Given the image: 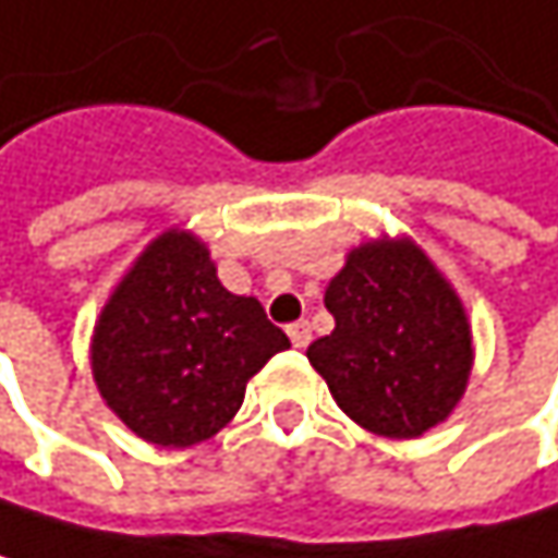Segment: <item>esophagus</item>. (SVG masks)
Segmentation results:
<instances>
[{"label":"esophagus","mask_w":558,"mask_h":558,"mask_svg":"<svg viewBox=\"0 0 558 558\" xmlns=\"http://www.w3.org/2000/svg\"><path fill=\"white\" fill-rule=\"evenodd\" d=\"M288 337H291V343H294L298 350L311 347V324H307V320H298V324H291V327H288Z\"/></svg>","instance_id":"34e87169"}]
</instances>
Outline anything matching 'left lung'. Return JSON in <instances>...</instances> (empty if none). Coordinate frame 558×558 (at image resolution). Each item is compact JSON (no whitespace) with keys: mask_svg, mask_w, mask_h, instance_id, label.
<instances>
[{"mask_svg":"<svg viewBox=\"0 0 558 558\" xmlns=\"http://www.w3.org/2000/svg\"><path fill=\"white\" fill-rule=\"evenodd\" d=\"M337 320L307 360L337 405L386 438H418L464 396L471 330L461 301L412 241H373L327 288Z\"/></svg>","mask_w":558,"mask_h":558,"instance_id":"1","label":"left lung"}]
</instances>
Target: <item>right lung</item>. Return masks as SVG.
<instances>
[{"label":"right lung","mask_w":558,"mask_h":558,"mask_svg":"<svg viewBox=\"0 0 558 558\" xmlns=\"http://www.w3.org/2000/svg\"><path fill=\"white\" fill-rule=\"evenodd\" d=\"M288 347L254 298L218 284L205 244L166 231L104 307L90 366L130 432L189 448L234 418L247 379Z\"/></svg>","instance_id":"add662e5"}]
</instances>
